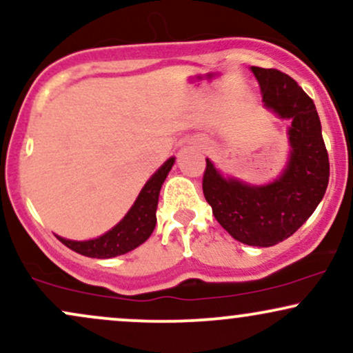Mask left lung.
Instances as JSON below:
<instances>
[{
  "label": "left lung",
  "mask_w": 353,
  "mask_h": 353,
  "mask_svg": "<svg viewBox=\"0 0 353 353\" xmlns=\"http://www.w3.org/2000/svg\"><path fill=\"white\" fill-rule=\"evenodd\" d=\"M262 103L281 119H289L290 156L277 179L252 185L225 177L205 159L202 190L214 217L236 241L270 247L285 241L312 216L327 190L329 154L314 101L290 76L252 66Z\"/></svg>",
  "instance_id": "1"
}]
</instances>
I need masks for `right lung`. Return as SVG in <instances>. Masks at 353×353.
<instances>
[{"label": "right lung", "mask_w": 353, "mask_h": 353, "mask_svg": "<svg viewBox=\"0 0 353 353\" xmlns=\"http://www.w3.org/2000/svg\"><path fill=\"white\" fill-rule=\"evenodd\" d=\"M176 157H169L165 163L152 174L151 179L141 189L139 196L128 214L121 219V222L108 230L103 236L89 241H70V239L59 237L64 245L81 255L92 259H109L116 255L131 252L136 247L149 239L156 228V210L159 202V192L163 188L165 177L172 169Z\"/></svg>", "instance_id": "add662e5"}]
</instances>
